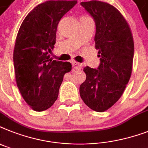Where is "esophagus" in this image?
<instances>
[{"mask_svg":"<svg viewBox=\"0 0 148 148\" xmlns=\"http://www.w3.org/2000/svg\"><path fill=\"white\" fill-rule=\"evenodd\" d=\"M72 67H73L74 69H76V70H80V69H82V64L76 62H72Z\"/></svg>","mask_w":148,"mask_h":148,"instance_id":"34e87169","label":"esophagus"}]
</instances>
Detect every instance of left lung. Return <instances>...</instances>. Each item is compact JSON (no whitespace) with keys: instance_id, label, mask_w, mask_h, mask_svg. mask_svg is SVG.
<instances>
[{"instance_id":"1","label":"left lung","mask_w":148,"mask_h":148,"mask_svg":"<svg viewBox=\"0 0 148 148\" xmlns=\"http://www.w3.org/2000/svg\"><path fill=\"white\" fill-rule=\"evenodd\" d=\"M80 4L95 21V47L100 64L97 69L84 68L86 78L80 86V95L89 108L102 112L119 99L129 81L134 41L128 23L115 7L99 1Z\"/></svg>"}]
</instances>
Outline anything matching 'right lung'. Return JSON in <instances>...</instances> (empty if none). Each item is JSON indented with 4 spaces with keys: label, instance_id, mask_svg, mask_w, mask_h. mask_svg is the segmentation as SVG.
Returning <instances> with one entry per match:
<instances>
[{
    "label": "right lung",
    "instance_id": "add662e5",
    "mask_svg": "<svg viewBox=\"0 0 148 148\" xmlns=\"http://www.w3.org/2000/svg\"><path fill=\"white\" fill-rule=\"evenodd\" d=\"M77 1H48L33 8L18 31L14 51L16 81L26 103L42 112L58 97L64 75L71 64L50 58L58 24Z\"/></svg>",
    "mask_w": 148,
    "mask_h": 148
}]
</instances>
